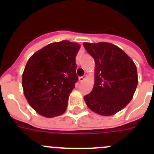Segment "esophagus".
<instances>
[{
	"label": "esophagus",
	"mask_w": 154,
	"mask_h": 154,
	"mask_svg": "<svg viewBox=\"0 0 154 154\" xmlns=\"http://www.w3.org/2000/svg\"><path fill=\"white\" fill-rule=\"evenodd\" d=\"M87 76L86 75H83V76H81V77H79V81L80 82H83L84 80L85 79V78H86Z\"/></svg>",
	"instance_id": "1"
}]
</instances>
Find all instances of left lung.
I'll use <instances>...</instances> for the list:
<instances>
[{"instance_id": "1", "label": "left lung", "mask_w": 154, "mask_h": 154, "mask_svg": "<svg viewBox=\"0 0 154 154\" xmlns=\"http://www.w3.org/2000/svg\"><path fill=\"white\" fill-rule=\"evenodd\" d=\"M96 63L95 84L84 96L87 106L101 116H112L131 101L138 84L136 65L123 50L107 42H84Z\"/></svg>"}]
</instances>
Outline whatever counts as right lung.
<instances>
[{"instance_id":"obj_1","label":"right lung","mask_w":154,"mask_h":154,"mask_svg":"<svg viewBox=\"0 0 154 154\" xmlns=\"http://www.w3.org/2000/svg\"><path fill=\"white\" fill-rule=\"evenodd\" d=\"M80 45L69 41L48 45L28 59L22 75L27 101L42 116L65 112L70 93L78 81L75 57Z\"/></svg>"}]
</instances>
